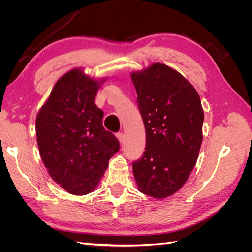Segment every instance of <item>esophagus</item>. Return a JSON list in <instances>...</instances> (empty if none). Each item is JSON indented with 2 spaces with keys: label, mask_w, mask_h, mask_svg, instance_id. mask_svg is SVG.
I'll use <instances>...</instances> for the list:
<instances>
[{
  "label": "esophagus",
  "mask_w": 252,
  "mask_h": 252,
  "mask_svg": "<svg viewBox=\"0 0 252 252\" xmlns=\"http://www.w3.org/2000/svg\"><path fill=\"white\" fill-rule=\"evenodd\" d=\"M117 138H118V140H119V142L122 144L124 142V139H125V136H124V134L123 133H117Z\"/></svg>",
  "instance_id": "esophagus-1"
}]
</instances>
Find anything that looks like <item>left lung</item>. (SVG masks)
Segmentation results:
<instances>
[{
    "mask_svg": "<svg viewBox=\"0 0 252 252\" xmlns=\"http://www.w3.org/2000/svg\"><path fill=\"white\" fill-rule=\"evenodd\" d=\"M146 131L132 169L139 191L158 200L180 190L193 170L203 141L204 110L190 82L156 62L130 74Z\"/></svg>",
    "mask_w": 252,
    "mask_h": 252,
    "instance_id": "1",
    "label": "left lung"
}]
</instances>
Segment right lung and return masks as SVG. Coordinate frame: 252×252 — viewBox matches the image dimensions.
Here are the masks:
<instances>
[{"label":"right lung","mask_w":252,"mask_h":252,"mask_svg":"<svg viewBox=\"0 0 252 252\" xmlns=\"http://www.w3.org/2000/svg\"><path fill=\"white\" fill-rule=\"evenodd\" d=\"M107 78H90L81 67L61 77L35 120L36 142L51 179L68 193L94 191L120 144L105 130L94 104Z\"/></svg>","instance_id":"1"}]
</instances>
